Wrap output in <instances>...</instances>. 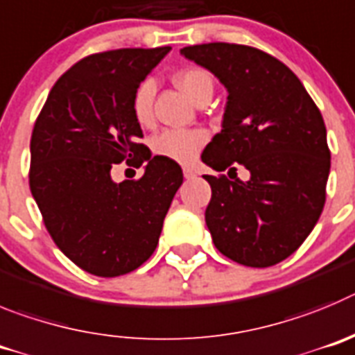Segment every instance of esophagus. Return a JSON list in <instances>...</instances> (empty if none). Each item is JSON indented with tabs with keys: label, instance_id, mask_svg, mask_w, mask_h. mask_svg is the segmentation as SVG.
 I'll return each instance as SVG.
<instances>
[{
	"label": "esophagus",
	"instance_id": "1",
	"mask_svg": "<svg viewBox=\"0 0 355 355\" xmlns=\"http://www.w3.org/2000/svg\"><path fill=\"white\" fill-rule=\"evenodd\" d=\"M184 177L185 178H194V177H196V173H194V170H191V168H184Z\"/></svg>",
	"mask_w": 355,
	"mask_h": 355
}]
</instances>
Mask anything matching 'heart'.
<instances>
[{"instance_id": "1", "label": "heart", "mask_w": 355, "mask_h": 355, "mask_svg": "<svg viewBox=\"0 0 355 355\" xmlns=\"http://www.w3.org/2000/svg\"><path fill=\"white\" fill-rule=\"evenodd\" d=\"M175 83L193 102H200L207 95L214 94L212 78L205 70L187 69L175 76ZM154 79H145L136 88L132 97V113L136 122L148 125L154 118ZM209 141V132L205 129H164L155 134L150 146L159 157L175 161L178 164H191L200 155L201 148Z\"/></svg>"}]
</instances>
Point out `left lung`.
Listing matches in <instances>:
<instances>
[{"mask_svg": "<svg viewBox=\"0 0 355 355\" xmlns=\"http://www.w3.org/2000/svg\"><path fill=\"white\" fill-rule=\"evenodd\" d=\"M180 54L228 92L223 129L201 161L216 171H237L239 164L249 171L245 182L203 175L212 189L205 223L214 244L248 267L279 263L324 209L331 170L324 118L299 78L263 51L212 42Z\"/></svg>", "mask_w": 355, "mask_h": 355, "instance_id": "1", "label": "left lung"}]
</instances>
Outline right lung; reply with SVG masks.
Segmentation results:
<instances>
[{
  "mask_svg": "<svg viewBox=\"0 0 355 355\" xmlns=\"http://www.w3.org/2000/svg\"><path fill=\"white\" fill-rule=\"evenodd\" d=\"M171 47L92 54L54 83L35 122L30 189L54 244L86 272L114 277L157 248L184 175L138 143L132 113L139 83ZM146 164L139 181L116 184L110 168Z\"/></svg>",
  "mask_w": 355,
  "mask_h": 355,
  "instance_id": "add662e5",
  "label": "right lung"
}]
</instances>
